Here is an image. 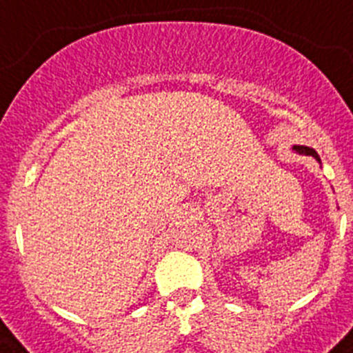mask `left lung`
Segmentation results:
<instances>
[{"label": "left lung", "mask_w": 353, "mask_h": 353, "mask_svg": "<svg viewBox=\"0 0 353 353\" xmlns=\"http://www.w3.org/2000/svg\"><path fill=\"white\" fill-rule=\"evenodd\" d=\"M293 149H295L296 152H300V154L314 156V158H316V159H320V158H318V154H316V151H314V149H309V147H302V145H295V147H293Z\"/></svg>", "instance_id": "8db88e82"}]
</instances>
